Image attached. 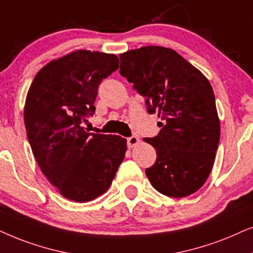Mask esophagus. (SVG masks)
I'll use <instances>...</instances> for the list:
<instances>
[{
    "label": "esophagus",
    "instance_id": "esophagus-1",
    "mask_svg": "<svg viewBox=\"0 0 253 253\" xmlns=\"http://www.w3.org/2000/svg\"><path fill=\"white\" fill-rule=\"evenodd\" d=\"M139 142H140L139 137L135 136V135H132L130 137H128V139H127V144H128V148H134Z\"/></svg>",
    "mask_w": 253,
    "mask_h": 253
}]
</instances>
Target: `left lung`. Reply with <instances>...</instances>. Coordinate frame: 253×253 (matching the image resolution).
Segmentation results:
<instances>
[{"label": "left lung", "instance_id": "8db88e82", "mask_svg": "<svg viewBox=\"0 0 253 253\" xmlns=\"http://www.w3.org/2000/svg\"><path fill=\"white\" fill-rule=\"evenodd\" d=\"M120 74L157 113L160 133L143 139L157 154L146 169L155 190L173 198L193 194L213 169L220 141L213 87L207 77L176 50L144 46L120 54Z\"/></svg>", "mask_w": 253, "mask_h": 253}]
</instances>
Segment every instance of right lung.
<instances>
[{
  "label": "right lung",
  "mask_w": 253,
  "mask_h": 253,
  "mask_svg": "<svg viewBox=\"0 0 253 253\" xmlns=\"http://www.w3.org/2000/svg\"><path fill=\"white\" fill-rule=\"evenodd\" d=\"M118 68L114 54L74 50L43 66L26 95L24 123L37 163L59 193L76 203L105 193L126 154V139L81 126L95 113L100 82Z\"/></svg>",
  "instance_id": "add662e5"
}]
</instances>
